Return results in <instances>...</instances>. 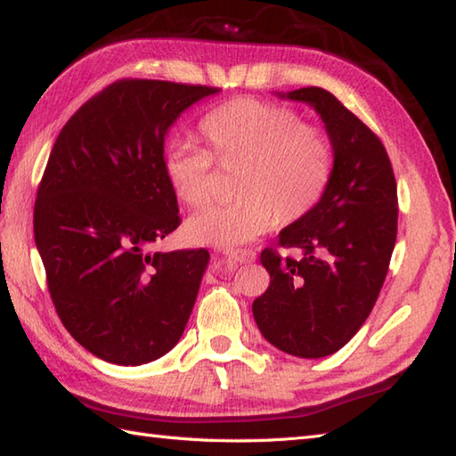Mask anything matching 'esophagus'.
<instances>
[{
	"label": "esophagus",
	"mask_w": 456,
	"mask_h": 456,
	"mask_svg": "<svg viewBox=\"0 0 456 456\" xmlns=\"http://www.w3.org/2000/svg\"><path fill=\"white\" fill-rule=\"evenodd\" d=\"M229 256V262H240V264H248V262H254L256 260V252H254L252 248H237L227 254Z\"/></svg>",
	"instance_id": "esophagus-1"
}]
</instances>
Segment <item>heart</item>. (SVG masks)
<instances>
[{"instance_id":"obj_1","label":"heart","mask_w":456,"mask_h":456,"mask_svg":"<svg viewBox=\"0 0 456 456\" xmlns=\"http://www.w3.org/2000/svg\"><path fill=\"white\" fill-rule=\"evenodd\" d=\"M194 145H175L163 157V175L178 202L208 204L214 165L237 171L239 202L208 208L190 217L184 235L194 245L237 247L273 225H293L322 202L334 175V143L319 126L305 124L289 107L235 99L208 112Z\"/></svg>"}]
</instances>
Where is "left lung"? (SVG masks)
<instances>
[{
  "instance_id": "8db88e82",
  "label": "left lung",
  "mask_w": 456,
  "mask_h": 456,
  "mask_svg": "<svg viewBox=\"0 0 456 456\" xmlns=\"http://www.w3.org/2000/svg\"><path fill=\"white\" fill-rule=\"evenodd\" d=\"M321 114L334 143V175L313 214L264 248L270 288L252 303L264 338L285 354L324 357L344 347L373 311L398 231L396 178L379 135L332 93L303 87L288 94Z\"/></svg>"
}]
</instances>
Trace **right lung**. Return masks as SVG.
Instances as JSON below:
<instances>
[{
    "instance_id": "obj_1",
    "label": "right lung",
    "mask_w": 456,
    "mask_h": 456,
    "mask_svg": "<svg viewBox=\"0 0 456 456\" xmlns=\"http://www.w3.org/2000/svg\"><path fill=\"white\" fill-rule=\"evenodd\" d=\"M217 91L118 79L52 147L35 202L37 248L61 324L104 362L150 363L184 332L209 252L151 250L180 225L163 145L180 112Z\"/></svg>"
}]
</instances>
